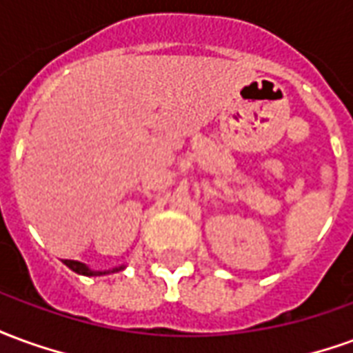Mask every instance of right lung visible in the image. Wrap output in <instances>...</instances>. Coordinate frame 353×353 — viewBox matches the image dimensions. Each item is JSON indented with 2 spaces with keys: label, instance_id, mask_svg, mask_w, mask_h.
Segmentation results:
<instances>
[{
  "label": "right lung",
  "instance_id": "add662e5",
  "mask_svg": "<svg viewBox=\"0 0 353 353\" xmlns=\"http://www.w3.org/2000/svg\"><path fill=\"white\" fill-rule=\"evenodd\" d=\"M68 268H72L73 272L81 274V276H105V274H113V272H121L126 268V265L115 266V268H109V270H94L85 263H81V261H72V259H64L62 261Z\"/></svg>",
  "mask_w": 353,
  "mask_h": 353
}]
</instances>
